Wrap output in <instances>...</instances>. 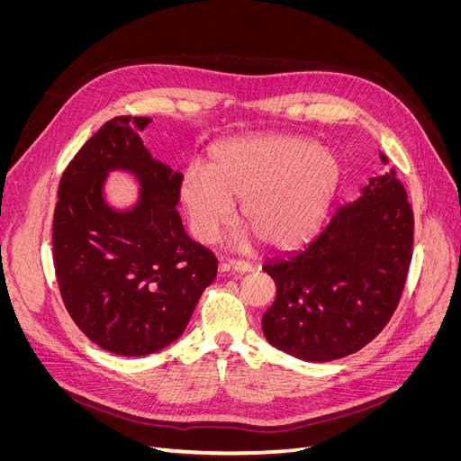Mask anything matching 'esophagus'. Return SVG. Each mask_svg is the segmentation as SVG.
<instances>
[{"mask_svg":"<svg viewBox=\"0 0 461 461\" xmlns=\"http://www.w3.org/2000/svg\"><path fill=\"white\" fill-rule=\"evenodd\" d=\"M221 271H236V273H248L252 271V265L242 259H227L221 261Z\"/></svg>","mask_w":461,"mask_h":461,"instance_id":"1","label":"esophagus"}]
</instances>
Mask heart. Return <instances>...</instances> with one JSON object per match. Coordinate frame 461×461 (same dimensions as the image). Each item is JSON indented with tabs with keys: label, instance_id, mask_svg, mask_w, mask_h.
Wrapping results in <instances>:
<instances>
[{
	"label": "heart",
	"instance_id": "obj_1",
	"mask_svg": "<svg viewBox=\"0 0 461 461\" xmlns=\"http://www.w3.org/2000/svg\"><path fill=\"white\" fill-rule=\"evenodd\" d=\"M340 183L342 163L334 151L300 138H252L215 148L205 169H188L178 203L203 244L219 239L240 203L239 219L249 234L263 246L292 249L317 234Z\"/></svg>",
	"mask_w": 461,
	"mask_h": 461
}]
</instances>
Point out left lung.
I'll return each instance as SVG.
<instances>
[{"label": "left lung", "mask_w": 461, "mask_h": 461, "mask_svg": "<svg viewBox=\"0 0 461 461\" xmlns=\"http://www.w3.org/2000/svg\"><path fill=\"white\" fill-rule=\"evenodd\" d=\"M386 165L388 158L381 153ZM413 249V212L396 171L373 176L300 252L267 261L276 298L263 334L303 361H330L369 344L393 317Z\"/></svg>", "instance_id": "obj_1"}]
</instances>
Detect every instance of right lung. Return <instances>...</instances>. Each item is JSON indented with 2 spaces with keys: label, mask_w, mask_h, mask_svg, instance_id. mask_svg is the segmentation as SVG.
Instances as JSON below:
<instances>
[{
  "label": "right lung",
  "mask_w": 461,
  "mask_h": 461,
  "mask_svg": "<svg viewBox=\"0 0 461 461\" xmlns=\"http://www.w3.org/2000/svg\"><path fill=\"white\" fill-rule=\"evenodd\" d=\"M149 122L115 117L78 149L61 176L51 239L68 315L104 350L132 357L175 342L217 275V258L190 239L175 209L183 175L153 159L138 134ZM111 170L141 183L127 212L103 198Z\"/></svg>",
  "instance_id": "add662e5"
}]
</instances>
